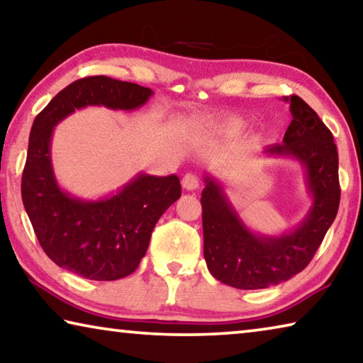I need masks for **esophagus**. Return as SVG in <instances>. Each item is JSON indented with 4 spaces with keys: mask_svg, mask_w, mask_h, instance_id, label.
Wrapping results in <instances>:
<instances>
[{
    "mask_svg": "<svg viewBox=\"0 0 363 363\" xmlns=\"http://www.w3.org/2000/svg\"><path fill=\"white\" fill-rule=\"evenodd\" d=\"M199 186L200 181L195 174H186L182 177V187L187 189V191H195V189H199Z\"/></svg>",
    "mask_w": 363,
    "mask_h": 363,
    "instance_id": "esophagus-1",
    "label": "esophagus"
}]
</instances>
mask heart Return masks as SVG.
Returning a JSON list of instances; mask_svg holds the SVG:
<instances>
[{"mask_svg": "<svg viewBox=\"0 0 363 363\" xmlns=\"http://www.w3.org/2000/svg\"><path fill=\"white\" fill-rule=\"evenodd\" d=\"M235 125H239V124H235Z\"/></svg>", "mask_w": 363, "mask_h": 363, "instance_id": "1", "label": "heart"}]
</instances>
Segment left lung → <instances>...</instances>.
<instances>
[{"mask_svg":"<svg viewBox=\"0 0 363 363\" xmlns=\"http://www.w3.org/2000/svg\"><path fill=\"white\" fill-rule=\"evenodd\" d=\"M284 100L291 103L292 121L283 143L264 152L296 158L306 169L313 203L297 229L281 235L249 231L220 184L205 176L206 186L200 202L206 267L218 281L238 289H264L301 273L337 215L341 187L331 130L301 96L292 95Z\"/></svg>","mask_w":363,"mask_h":363,"instance_id":"8db88e82","label":"left lung"}]
</instances>
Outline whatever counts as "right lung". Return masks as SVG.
Returning <instances> with one entry per match:
<instances>
[{
    "label": "right lung",
    "mask_w": 363,
    "mask_h": 363,
    "mask_svg": "<svg viewBox=\"0 0 363 363\" xmlns=\"http://www.w3.org/2000/svg\"><path fill=\"white\" fill-rule=\"evenodd\" d=\"M152 89L106 76L79 79L62 89L33 121L22 172V202L40 245L57 267L95 281L134 273L160 216L181 197L176 174H139L119 192L90 202L61 191L51 166L55 125L76 109H135Z\"/></svg>",
    "instance_id": "add662e5"
}]
</instances>
